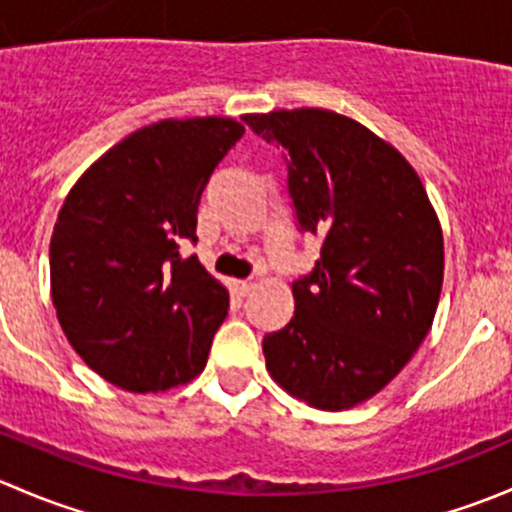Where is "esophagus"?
I'll return each instance as SVG.
<instances>
[{"label":"esophagus","mask_w":512,"mask_h":512,"mask_svg":"<svg viewBox=\"0 0 512 512\" xmlns=\"http://www.w3.org/2000/svg\"><path fill=\"white\" fill-rule=\"evenodd\" d=\"M232 287H235V292L240 294V297H245V294L250 292L252 287H255V282H252V280H235V282H232Z\"/></svg>","instance_id":"1"}]
</instances>
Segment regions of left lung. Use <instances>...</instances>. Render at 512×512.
I'll list each match as a JSON object with an SVG mask.
<instances>
[{
	"label": "left lung",
	"mask_w": 512,
	"mask_h": 512,
	"mask_svg": "<svg viewBox=\"0 0 512 512\" xmlns=\"http://www.w3.org/2000/svg\"><path fill=\"white\" fill-rule=\"evenodd\" d=\"M287 158L299 230L322 240L292 282L294 317L262 339L272 379L309 406L352 409L379 394L433 324L443 235L421 178L376 133L327 108L247 113Z\"/></svg>",
	"instance_id": "1"
}]
</instances>
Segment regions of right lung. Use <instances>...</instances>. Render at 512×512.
<instances>
[{"label":"right lung","instance_id":"add662e5","mask_svg":"<svg viewBox=\"0 0 512 512\" xmlns=\"http://www.w3.org/2000/svg\"><path fill=\"white\" fill-rule=\"evenodd\" d=\"M245 126L208 116L151 123L76 180L49 247L51 299L76 354L136 394L185 384L205 369L227 317V289L183 257L215 165Z\"/></svg>","mask_w":512,"mask_h":512}]
</instances>
